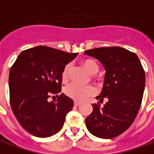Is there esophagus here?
Masks as SVG:
<instances>
[{
  "label": "esophagus",
  "mask_w": 154,
  "mask_h": 154,
  "mask_svg": "<svg viewBox=\"0 0 154 154\" xmlns=\"http://www.w3.org/2000/svg\"><path fill=\"white\" fill-rule=\"evenodd\" d=\"M80 103H79V102H77V101H76V102H74V105H75V106H79V105H80Z\"/></svg>",
  "instance_id": "esophagus-1"
}]
</instances>
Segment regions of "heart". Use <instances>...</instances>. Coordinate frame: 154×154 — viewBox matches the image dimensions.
I'll return each instance as SVG.
<instances>
[{
    "label": "heart",
    "instance_id": "heart-1",
    "mask_svg": "<svg viewBox=\"0 0 154 154\" xmlns=\"http://www.w3.org/2000/svg\"><path fill=\"white\" fill-rule=\"evenodd\" d=\"M82 64L88 72L90 74H96L99 70V64L97 61L93 58H87L84 59L82 62ZM72 69V65L68 64L65 65V67L62 72V80L63 82H66L69 77H70V71ZM64 93L67 97H69L71 99L75 101L82 102L86 100L89 97L93 96L96 93V89L92 86H87V87H82L76 84H71L68 85L64 89Z\"/></svg>",
    "mask_w": 154,
    "mask_h": 154
}]
</instances>
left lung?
Segmentation results:
<instances>
[{
  "label": "left lung",
  "instance_id": "1",
  "mask_svg": "<svg viewBox=\"0 0 154 154\" xmlns=\"http://www.w3.org/2000/svg\"><path fill=\"white\" fill-rule=\"evenodd\" d=\"M84 54L105 68L103 88L97 98L108 99L102 108L92 104L93 111L85 120L87 129L98 138L116 137L130 127L140 110L146 82L143 67L135 53L119 46L95 48Z\"/></svg>",
  "mask_w": 154,
  "mask_h": 154
}]
</instances>
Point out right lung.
<instances>
[{
	"label": "right lung",
	"instance_id": "add662e5",
	"mask_svg": "<svg viewBox=\"0 0 154 154\" xmlns=\"http://www.w3.org/2000/svg\"><path fill=\"white\" fill-rule=\"evenodd\" d=\"M78 53L38 45L23 51L9 72L10 104L17 121L29 134L40 138L62 129L73 100L61 91L62 72ZM56 94L57 101H48ZM55 97V96H54Z\"/></svg>",
	"mask_w": 154,
	"mask_h": 154
}]
</instances>
